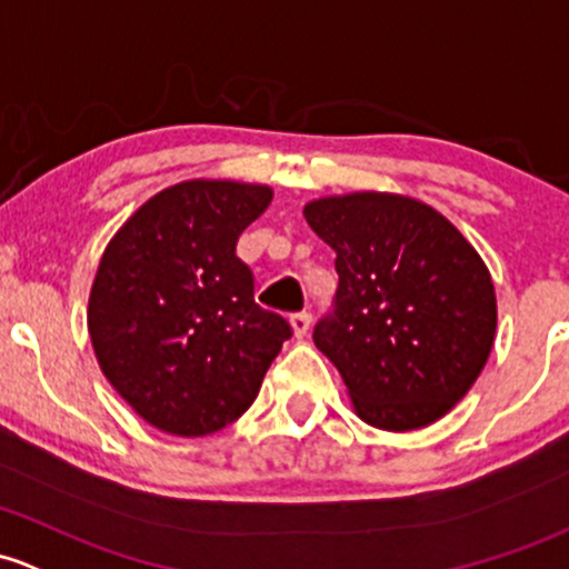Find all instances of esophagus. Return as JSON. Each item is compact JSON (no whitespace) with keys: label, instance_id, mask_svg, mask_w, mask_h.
I'll return each mask as SVG.
<instances>
[{"label":"esophagus","instance_id":"esophagus-1","mask_svg":"<svg viewBox=\"0 0 569 569\" xmlns=\"http://www.w3.org/2000/svg\"><path fill=\"white\" fill-rule=\"evenodd\" d=\"M289 325H291V332H295V338L302 340L310 330V316L308 313H295L289 319Z\"/></svg>","mask_w":569,"mask_h":569}]
</instances>
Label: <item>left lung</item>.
Masks as SVG:
<instances>
[{"label": "left lung", "mask_w": 569, "mask_h": 569, "mask_svg": "<svg viewBox=\"0 0 569 569\" xmlns=\"http://www.w3.org/2000/svg\"><path fill=\"white\" fill-rule=\"evenodd\" d=\"M305 220L335 250V316L313 343L379 430L426 428L471 390L496 338L490 272L450 220L381 190L321 196Z\"/></svg>", "instance_id": "1"}]
</instances>
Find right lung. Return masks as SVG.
Listing matches in <instances>:
<instances>
[{
  "label": "right lung",
  "instance_id": "1",
  "mask_svg": "<svg viewBox=\"0 0 569 569\" xmlns=\"http://www.w3.org/2000/svg\"><path fill=\"white\" fill-rule=\"evenodd\" d=\"M272 188L184 179L119 226L87 305L94 357L119 398L169 436H209L250 409L291 327L253 300L237 239Z\"/></svg>",
  "mask_w": 569,
  "mask_h": 569
}]
</instances>
